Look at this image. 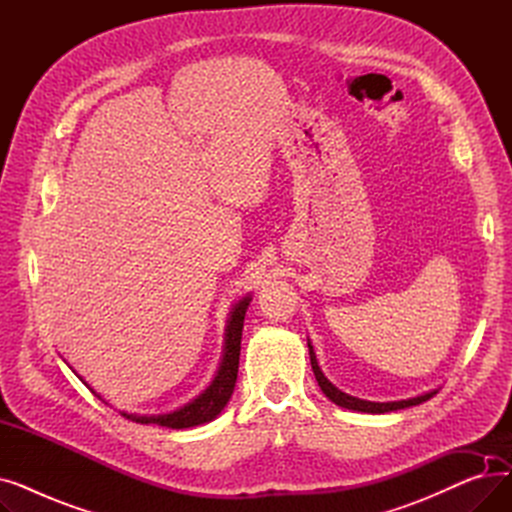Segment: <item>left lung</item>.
I'll return each mask as SVG.
<instances>
[{
	"label": "left lung",
	"instance_id": "left-lung-1",
	"mask_svg": "<svg viewBox=\"0 0 512 512\" xmlns=\"http://www.w3.org/2000/svg\"><path fill=\"white\" fill-rule=\"evenodd\" d=\"M309 346V357H311V367H313V373H315V380L321 388V392H324L334 405L342 407V409H351V411H361V413H390V411H398V409H407V407H415V405H421V402L432 398L438 390H432V392H425L421 396H415V398H407V400H392V402H371V400H363V398H357V396H351L346 394L342 390H338L326 375L324 371L319 369L317 365V359H315V353H313V346L311 342H307Z\"/></svg>",
	"mask_w": 512,
	"mask_h": 512
}]
</instances>
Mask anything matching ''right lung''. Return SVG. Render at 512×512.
I'll use <instances>...</instances> for the list:
<instances>
[{
    "label": "right lung",
    "mask_w": 512,
    "mask_h": 512,
    "mask_svg": "<svg viewBox=\"0 0 512 512\" xmlns=\"http://www.w3.org/2000/svg\"><path fill=\"white\" fill-rule=\"evenodd\" d=\"M249 303H251V294H247L245 299H240L234 305V309L230 311L228 326H226V344H224V355H222L220 369H218V373H215L213 382L197 398H193L191 402H186L184 407H180L172 413H164V415H134V413H122V415L130 421H134V423H145V425L153 423V425L172 427V429H186V427L203 425V423H209V421L218 417L224 411V407L228 405V400L234 392L236 375H238V359H240L242 326H245V313L249 309ZM78 378H80V375H78ZM80 380H83V378H80ZM95 396H99V394L95 392Z\"/></svg>",
    "instance_id": "right-lung-1"
}]
</instances>
